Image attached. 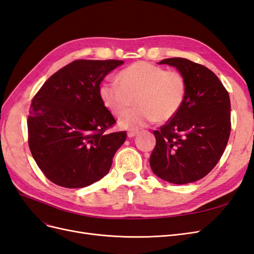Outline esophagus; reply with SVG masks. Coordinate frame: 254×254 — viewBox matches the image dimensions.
Here are the masks:
<instances>
[{
	"mask_svg": "<svg viewBox=\"0 0 254 254\" xmlns=\"http://www.w3.org/2000/svg\"><path fill=\"white\" fill-rule=\"evenodd\" d=\"M136 134H137V131H136V130H129L128 133H127L128 137H133V136H134V135H136Z\"/></svg>",
	"mask_w": 254,
	"mask_h": 254,
	"instance_id": "1",
	"label": "esophagus"
}]
</instances>
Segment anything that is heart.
I'll return each mask as SVG.
<instances>
[{
  "mask_svg": "<svg viewBox=\"0 0 254 254\" xmlns=\"http://www.w3.org/2000/svg\"><path fill=\"white\" fill-rule=\"evenodd\" d=\"M117 81H105L98 89L104 106L115 115L124 113L133 104L135 109L125 113L120 124L139 129L151 123L167 122L178 113L187 95V80L177 71L146 61H137L122 70Z\"/></svg>",
  "mask_w": 254,
  "mask_h": 254,
  "instance_id": "obj_1",
  "label": "heart"
}]
</instances>
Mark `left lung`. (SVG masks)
Masks as SVG:
<instances>
[{"mask_svg":"<svg viewBox=\"0 0 254 254\" xmlns=\"http://www.w3.org/2000/svg\"><path fill=\"white\" fill-rule=\"evenodd\" d=\"M160 64L177 67L187 80V95L175 117L155 130L149 159L159 178L175 184L197 181L218 163L231 131L228 91L211 70L186 58Z\"/></svg>","mask_w":254,"mask_h":254,"instance_id":"left-lung-1","label":"left lung"}]
</instances>
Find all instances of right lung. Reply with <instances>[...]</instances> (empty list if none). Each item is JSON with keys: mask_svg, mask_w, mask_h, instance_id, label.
<instances>
[{"mask_svg": "<svg viewBox=\"0 0 254 254\" xmlns=\"http://www.w3.org/2000/svg\"><path fill=\"white\" fill-rule=\"evenodd\" d=\"M123 60H75L44 82L30 104L28 146L44 176L79 189L109 173L126 131L106 132L117 121L98 94L105 76Z\"/></svg>", "mask_w": 254, "mask_h": 254, "instance_id": "obj_1", "label": "right lung"}]
</instances>
